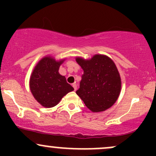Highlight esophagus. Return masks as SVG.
Returning <instances> with one entry per match:
<instances>
[{"label":"esophagus","mask_w":156,"mask_h":156,"mask_svg":"<svg viewBox=\"0 0 156 156\" xmlns=\"http://www.w3.org/2000/svg\"><path fill=\"white\" fill-rule=\"evenodd\" d=\"M72 87H74V90H77V84H75V83L72 84Z\"/></svg>","instance_id":"34e87169"}]
</instances>
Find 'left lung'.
I'll use <instances>...</instances> for the list:
<instances>
[{"instance_id": "left-lung-1", "label": "left lung", "mask_w": 156, "mask_h": 156, "mask_svg": "<svg viewBox=\"0 0 156 156\" xmlns=\"http://www.w3.org/2000/svg\"><path fill=\"white\" fill-rule=\"evenodd\" d=\"M84 70L76 94L94 112L105 111L117 100L121 91V78L114 62L108 56L95 55L88 60L77 57Z\"/></svg>"}]
</instances>
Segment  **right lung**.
Instances as JSON below:
<instances>
[{
	"label": "right lung",
	"instance_id": "right-lung-1",
	"mask_svg": "<svg viewBox=\"0 0 156 156\" xmlns=\"http://www.w3.org/2000/svg\"><path fill=\"white\" fill-rule=\"evenodd\" d=\"M59 62L48 56L39 61L30 78V90L35 100L46 108L59 103L61 99L74 88L67 83L65 76L59 73Z\"/></svg>",
	"mask_w": 156,
	"mask_h": 156
}]
</instances>
